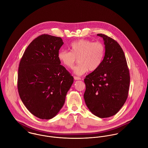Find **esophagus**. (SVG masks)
<instances>
[{"mask_svg": "<svg viewBox=\"0 0 148 148\" xmlns=\"http://www.w3.org/2000/svg\"><path fill=\"white\" fill-rule=\"evenodd\" d=\"M73 78H74L75 80H80V79H81L79 77H77V76H73Z\"/></svg>", "mask_w": 148, "mask_h": 148, "instance_id": "34e87169", "label": "esophagus"}]
</instances>
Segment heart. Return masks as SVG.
<instances>
[{
	"instance_id": "heart-1",
	"label": "heart",
	"mask_w": 148,
	"mask_h": 148,
	"mask_svg": "<svg viewBox=\"0 0 148 148\" xmlns=\"http://www.w3.org/2000/svg\"><path fill=\"white\" fill-rule=\"evenodd\" d=\"M69 48L70 51L60 50L58 58L68 68H72L78 59L79 64L74 68V72L77 75H82L88 70H97L103 63L106 54V47L103 42L87 39L74 41L70 44Z\"/></svg>"
}]
</instances>
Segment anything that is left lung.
<instances>
[{"mask_svg":"<svg viewBox=\"0 0 148 148\" xmlns=\"http://www.w3.org/2000/svg\"><path fill=\"white\" fill-rule=\"evenodd\" d=\"M106 54L100 68L84 79L85 104L100 118L116 114L125 104L129 89L130 75L127 60L119 44L104 34Z\"/></svg>","mask_w":148,"mask_h":148,"instance_id":"obj_1","label":"left lung"}]
</instances>
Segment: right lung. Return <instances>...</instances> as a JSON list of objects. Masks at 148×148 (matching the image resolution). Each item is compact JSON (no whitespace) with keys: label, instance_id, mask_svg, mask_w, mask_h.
Wrapping results in <instances>:
<instances>
[{"label":"right lung","instance_id":"1","mask_svg":"<svg viewBox=\"0 0 148 148\" xmlns=\"http://www.w3.org/2000/svg\"><path fill=\"white\" fill-rule=\"evenodd\" d=\"M61 38L43 34L24 51L18 76V92L24 105L42 120L55 117L63 107L73 77L58 59Z\"/></svg>","mask_w":148,"mask_h":148}]
</instances>
